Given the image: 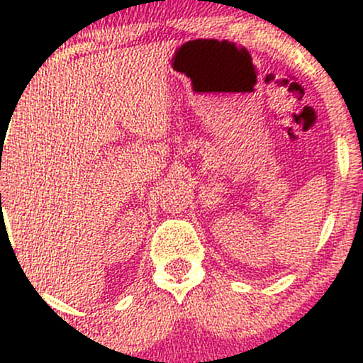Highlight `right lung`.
<instances>
[{"instance_id":"1","label":"right lung","mask_w":363,"mask_h":363,"mask_svg":"<svg viewBox=\"0 0 363 363\" xmlns=\"http://www.w3.org/2000/svg\"><path fill=\"white\" fill-rule=\"evenodd\" d=\"M0 196H1V194H0Z\"/></svg>"}]
</instances>
